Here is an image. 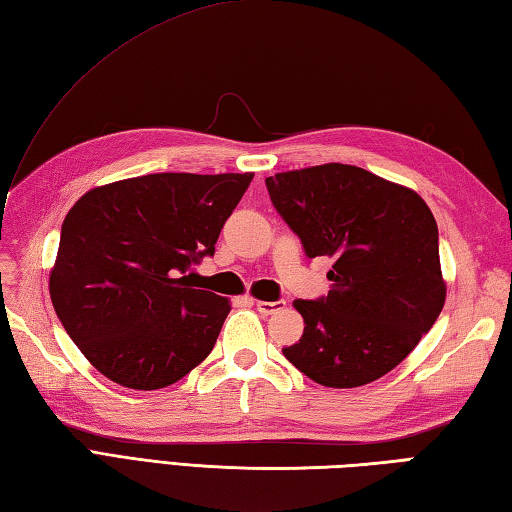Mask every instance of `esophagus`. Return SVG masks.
Instances as JSON below:
<instances>
[{
    "instance_id": "34e87169",
    "label": "esophagus",
    "mask_w": 512,
    "mask_h": 512,
    "mask_svg": "<svg viewBox=\"0 0 512 512\" xmlns=\"http://www.w3.org/2000/svg\"><path fill=\"white\" fill-rule=\"evenodd\" d=\"M255 306L262 314H275L286 306V301H255Z\"/></svg>"
}]
</instances>
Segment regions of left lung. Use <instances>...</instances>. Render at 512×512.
I'll use <instances>...</instances> for the list:
<instances>
[{"instance_id": "left-lung-1", "label": "left lung", "mask_w": 512, "mask_h": 512, "mask_svg": "<svg viewBox=\"0 0 512 512\" xmlns=\"http://www.w3.org/2000/svg\"><path fill=\"white\" fill-rule=\"evenodd\" d=\"M266 187L306 255L334 259L328 297L295 301L306 328L284 356L325 387L385 376L431 330L447 299L427 202L341 162L275 173Z\"/></svg>"}]
</instances>
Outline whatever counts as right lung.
I'll return each mask as SVG.
<instances>
[{
	"label": "right lung",
	"mask_w": 512,
	"mask_h": 512,
	"mask_svg": "<svg viewBox=\"0 0 512 512\" xmlns=\"http://www.w3.org/2000/svg\"><path fill=\"white\" fill-rule=\"evenodd\" d=\"M253 173H149L88 191L65 215L50 299L114 383L160 389L211 354L231 303L193 288Z\"/></svg>",
	"instance_id": "add662e5"
}]
</instances>
